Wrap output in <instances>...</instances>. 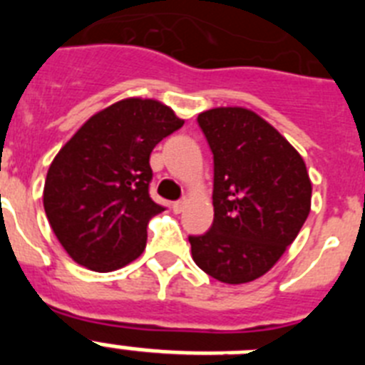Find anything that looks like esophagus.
Here are the masks:
<instances>
[{"mask_svg": "<svg viewBox=\"0 0 365 365\" xmlns=\"http://www.w3.org/2000/svg\"><path fill=\"white\" fill-rule=\"evenodd\" d=\"M185 206H186V201H175L172 205V208H173V212H175V214H180V212L185 210Z\"/></svg>", "mask_w": 365, "mask_h": 365, "instance_id": "34e87169", "label": "esophagus"}]
</instances>
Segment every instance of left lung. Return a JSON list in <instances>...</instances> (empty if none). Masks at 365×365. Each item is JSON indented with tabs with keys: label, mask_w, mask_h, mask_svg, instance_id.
<instances>
[{
	"label": "left lung",
	"mask_w": 365,
	"mask_h": 365,
	"mask_svg": "<svg viewBox=\"0 0 365 365\" xmlns=\"http://www.w3.org/2000/svg\"><path fill=\"white\" fill-rule=\"evenodd\" d=\"M197 122L214 153V222L188 237L192 257L222 283L254 282L278 263L311 212L307 168L250 109H208Z\"/></svg>",
	"instance_id": "1"
}]
</instances>
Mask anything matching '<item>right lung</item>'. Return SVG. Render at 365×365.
Segmentation results:
<instances>
[{
  "label": "right lung",
  "mask_w": 365,
  "mask_h": 365,
  "mask_svg": "<svg viewBox=\"0 0 365 365\" xmlns=\"http://www.w3.org/2000/svg\"><path fill=\"white\" fill-rule=\"evenodd\" d=\"M185 124L153 98H124L95 113L58 151L43 186V208L78 265L111 272L146 248L148 222L164 206L150 197V155Z\"/></svg>",
  "instance_id": "add662e5"
}]
</instances>
